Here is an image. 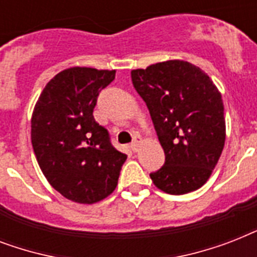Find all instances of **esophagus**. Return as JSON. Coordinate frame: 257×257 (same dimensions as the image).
I'll use <instances>...</instances> for the list:
<instances>
[{
	"mask_svg": "<svg viewBox=\"0 0 257 257\" xmlns=\"http://www.w3.org/2000/svg\"><path fill=\"white\" fill-rule=\"evenodd\" d=\"M141 143V137L139 136V135H136V136L133 137V141L131 143V149H132L133 152H137V149H139V145H140Z\"/></svg>",
	"mask_w": 257,
	"mask_h": 257,
	"instance_id": "obj_1",
	"label": "esophagus"
}]
</instances>
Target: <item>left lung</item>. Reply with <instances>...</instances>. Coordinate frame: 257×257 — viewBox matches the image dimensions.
<instances>
[{"mask_svg": "<svg viewBox=\"0 0 257 257\" xmlns=\"http://www.w3.org/2000/svg\"><path fill=\"white\" fill-rule=\"evenodd\" d=\"M131 76L165 153L164 165L149 175L153 184L169 195L203 187L225 143L219 89L199 66L181 60L135 69Z\"/></svg>", "mask_w": 257, "mask_h": 257, "instance_id": "left-lung-1", "label": "left lung"}]
</instances>
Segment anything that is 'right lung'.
Wrapping results in <instances>:
<instances>
[{
  "label": "right lung",
  "instance_id": "obj_1",
  "mask_svg": "<svg viewBox=\"0 0 257 257\" xmlns=\"http://www.w3.org/2000/svg\"><path fill=\"white\" fill-rule=\"evenodd\" d=\"M116 70L74 66L50 80L32 116V145L42 173L64 197L93 204L117 187L125 153L93 117L97 97Z\"/></svg>",
  "mask_w": 257,
  "mask_h": 257
}]
</instances>
